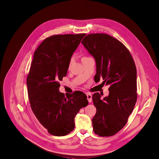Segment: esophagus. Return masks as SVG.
<instances>
[{"mask_svg": "<svg viewBox=\"0 0 159 159\" xmlns=\"http://www.w3.org/2000/svg\"><path fill=\"white\" fill-rule=\"evenodd\" d=\"M87 99H88V101H89V102H91V101H92V95L91 94H87Z\"/></svg>", "mask_w": 159, "mask_h": 159, "instance_id": "34e87169", "label": "esophagus"}]
</instances>
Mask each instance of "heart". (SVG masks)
<instances>
[{"label":"heart","instance_id":"heart-1","mask_svg":"<svg viewBox=\"0 0 159 159\" xmlns=\"http://www.w3.org/2000/svg\"><path fill=\"white\" fill-rule=\"evenodd\" d=\"M84 58H85V57H84ZM72 60H73V58H72L71 59H70V63H72Z\"/></svg>","mask_w":159,"mask_h":159}]
</instances>
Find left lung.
Returning <instances> with one entry per match:
<instances>
[{
	"mask_svg": "<svg viewBox=\"0 0 159 159\" xmlns=\"http://www.w3.org/2000/svg\"><path fill=\"white\" fill-rule=\"evenodd\" d=\"M96 63L94 76L109 85V95L101 99L92 96L96 114L92 119L93 130L101 137L117 134L126 124L137 101V70L130 52L123 43L103 33L87 35L81 42Z\"/></svg>",
	"mask_w": 159,
	"mask_h": 159,
	"instance_id": "1",
	"label": "left lung"
}]
</instances>
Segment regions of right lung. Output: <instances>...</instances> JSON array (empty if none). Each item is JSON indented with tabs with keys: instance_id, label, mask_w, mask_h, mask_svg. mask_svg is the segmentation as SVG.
<instances>
[{
	"instance_id": "right-lung-1",
	"label": "right lung",
	"mask_w": 159,
	"mask_h": 159,
	"mask_svg": "<svg viewBox=\"0 0 159 159\" xmlns=\"http://www.w3.org/2000/svg\"><path fill=\"white\" fill-rule=\"evenodd\" d=\"M86 34L54 35L45 39L34 52L27 78L33 112L54 136H65L75 127L74 118L89 102L80 91L65 96L59 81L66 76L70 58Z\"/></svg>"
}]
</instances>
